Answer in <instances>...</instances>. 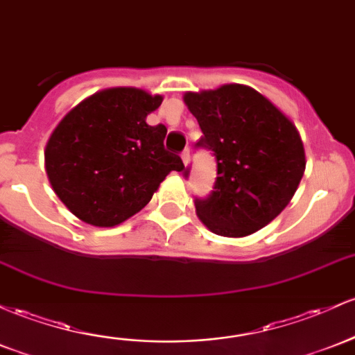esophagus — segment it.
Instances as JSON below:
<instances>
[{
	"instance_id": "obj_1",
	"label": "esophagus",
	"mask_w": 355,
	"mask_h": 355,
	"mask_svg": "<svg viewBox=\"0 0 355 355\" xmlns=\"http://www.w3.org/2000/svg\"><path fill=\"white\" fill-rule=\"evenodd\" d=\"M182 162H184V165H187V163H189V159H190V151L189 150H184L182 151Z\"/></svg>"
}]
</instances>
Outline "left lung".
Returning <instances> with one entry per match:
<instances>
[{
    "mask_svg": "<svg viewBox=\"0 0 355 355\" xmlns=\"http://www.w3.org/2000/svg\"><path fill=\"white\" fill-rule=\"evenodd\" d=\"M184 101L202 130L196 148L212 151L217 163L214 190L196 198L198 219L225 237L259 231L286 207L305 171L297 128L248 85L187 92ZM182 170L189 178L190 166Z\"/></svg>",
    "mask_w": 355,
    "mask_h": 355,
    "instance_id": "obj_1",
    "label": "left lung"
}]
</instances>
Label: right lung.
Wrapping results in <instances>:
<instances>
[{
	"instance_id": "obj_1",
	"label": "right lung",
	"mask_w": 355,
	"mask_h": 355,
	"mask_svg": "<svg viewBox=\"0 0 355 355\" xmlns=\"http://www.w3.org/2000/svg\"><path fill=\"white\" fill-rule=\"evenodd\" d=\"M163 97L141 89L96 92L58 123L45 148L52 189L73 216L112 227L139 212L171 170L178 155L165 150L166 128L146 116Z\"/></svg>"
}]
</instances>
